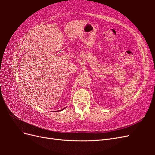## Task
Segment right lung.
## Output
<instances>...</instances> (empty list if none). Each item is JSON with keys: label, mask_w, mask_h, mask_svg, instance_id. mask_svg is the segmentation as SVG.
<instances>
[{"label": "right lung", "mask_w": 155, "mask_h": 155, "mask_svg": "<svg viewBox=\"0 0 155 155\" xmlns=\"http://www.w3.org/2000/svg\"><path fill=\"white\" fill-rule=\"evenodd\" d=\"M65 108H66V107H65ZM65 108H64V109H61V110H57V111H55V112H58V111H61V110H62L64 109H65ZM51 112H52V111H51Z\"/></svg>", "instance_id": "right-lung-1"}]
</instances>
